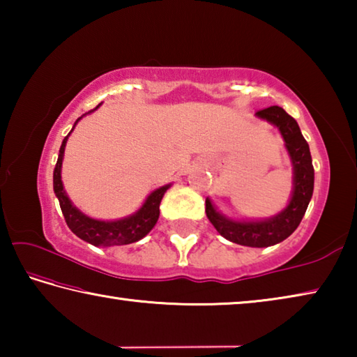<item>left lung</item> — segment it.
<instances>
[{
  "label": "left lung",
  "mask_w": 357,
  "mask_h": 357,
  "mask_svg": "<svg viewBox=\"0 0 357 357\" xmlns=\"http://www.w3.org/2000/svg\"><path fill=\"white\" fill-rule=\"evenodd\" d=\"M257 116L277 126L285 140V146L294 168L291 200L288 206L273 219L261 222H234L217 213L213 203L206 198V215L217 231L231 243L247 247H269L282 243L299 227L310 203L315 174H313L309 143L302 137L294 118L277 105L258 110Z\"/></svg>",
  "instance_id": "left-lung-1"
}]
</instances>
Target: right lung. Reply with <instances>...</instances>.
Instances as JSON below:
<instances>
[{"label": "right lung", "instance_id": "obj_1", "mask_svg": "<svg viewBox=\"0 0 357 357\" xmlns=\"http://www.w3.org/2000/svg\"><path fill=\"white\" fill-rule=\"evenodd\" d=\"M91 112H88V113H91ZM78 121H80V118L75 121V124L78 123ZM70 132H69V135H70ZM68 137H64L61 148H59L58 162L55 165V172H53V190H55V193H56V197L59 200V206H61L63 215H64V220H66V223H68V227L70 228V231L77 234L80 239L86 241V243L93 244L96 247L132 244V243H137V241H140L142 238L146 236V234L155 225L157 219H159V214H160L159 206H160L162 197H164V193L167 192V189L170 185H164V187H160V189H157L151 193V195L146 198V202H144L143 206L138 209L134 215H129V217H126V219L114 220V222H104V220L91 219V217L82 214L80 211H78L74 204L70 203L69 197L66 195V192H64L63 181H61V165H63V155H64V148H66V142H68Z\"/></svg>", "mask_w": 357, "mask_h": 357}]
</instances>
